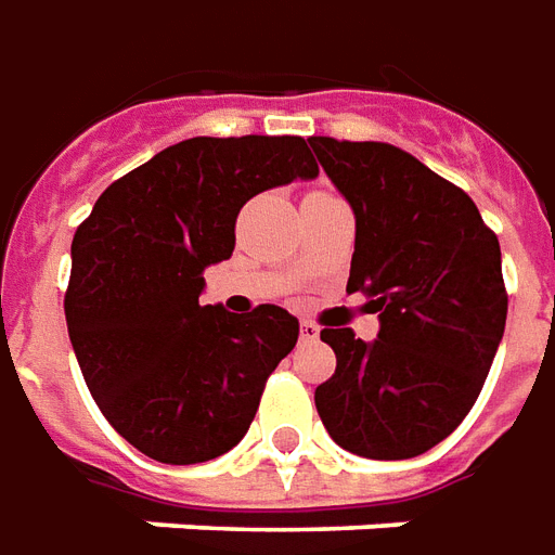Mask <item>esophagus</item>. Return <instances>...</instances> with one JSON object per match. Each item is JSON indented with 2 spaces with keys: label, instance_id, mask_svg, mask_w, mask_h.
Segmentation results:
<instances>
[{
  "label": "esophagus",
  "instance_id": "obj_1",
  "mask_svg": "<svg viewBox=\"0 0 555 555\" xmlns=\"http://www.w3.org/2000/svg\"><path fill=\"white\" fill-rule=\"evenodd\" d=\"M298 332H301V337H305V340H317V337H320V325H317L313 320H301Z\"/></svg>",
  "mask_w": 555,
  "mask_h": 555
}]
</instances>
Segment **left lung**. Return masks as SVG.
Returning <instances> with one entry per match:
<instances>
[{
	"mask_svg": "<svg viewBox=\"0 0 555 555\" xmlns=\"http://www.w3.org/2000/svg\"><path fill=\"white\" fill-rule=\"evenodd\" d=\"M356 211L347 293L371 298L379 337L322 328L337 367L317 412L340 448L406 460L439 446L485 388L508 317L496 233L466 191L388 143L308 137Z\"/></svg>",
	"mask_w": 555,
	"mask_h": 555,
	"instance_id": "obj_1",
	"label": "left lung"
}]
</instances>
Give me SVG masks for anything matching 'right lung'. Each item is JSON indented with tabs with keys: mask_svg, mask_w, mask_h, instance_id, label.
I'll return each instance as SVG.
<instances>
[{
	"mask_svg": "<svg viewBox=\"0 0 555 555\" xmlns=\"http://www.w3.org/2000/svg\"><path fill=\"white\" fill-rule=\"evenodd\" d=\"M317 172L301 137H194L116 179L77 227L70 347L98 410L145 457L206 463L247 434L298 320L199 305L203 271L233 257L250 196Z\"/></svg>",
	"mask_w": 555,
	"mask_h": 555,
	"instance_id": "obj_1",
	"label": "right lung"
}]
</instances>
